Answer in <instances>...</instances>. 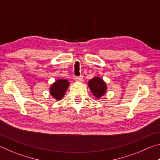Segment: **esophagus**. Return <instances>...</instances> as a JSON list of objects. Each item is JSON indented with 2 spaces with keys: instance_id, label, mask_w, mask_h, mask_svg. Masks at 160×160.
Wrapping results in <instances>:
<instances>
[{
  "instance_id": "esophagus-1",
  "label": "esophagus",
  "mask_w": 160,
  "mask_h": 160,
  "mask_svg": "<svg viewBox=\"0 0 160 160\" xmlns=\"http://www.w3.org/2000/svg\"><path fill=\"white\" fill-rule=\"evenodd\" d=\"M82 79H83V78L82 75H80V76H78L75 78V80H76V82H82Z\"/></svg>"
}]
</instances>
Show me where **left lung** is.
Returning <instances> with one entry per match:
<instances>
[{"label": "left lung", "instance_id": "1", "mask_svg": "<svg viewBox=\"0 0 160 160\" xmlns=\"http://www.w3.org/2000/svg\"><path fill=\"white\" fill-rule=\"evenodd\" d=\"M88 85L90 87L92 92L97 98L101 97L104 94L107 90V85L105 82L99 78H94L88 82Z\"/></svg>", "mask_w": 160, "mask_h": 160}]
</instances>
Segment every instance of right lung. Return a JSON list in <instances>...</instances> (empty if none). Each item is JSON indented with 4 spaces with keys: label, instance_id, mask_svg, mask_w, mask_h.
<instances>
[{
    "label": "right lung",
    "instance_id": "obj_1",
    "mask_svg": "<svg viewBox=\"0 0 160 160\" xmlns=\"http://www.w3.org/2000/svg\"><path fill=\"white\" fill-rule=\"evenodd\" d=\"M69 86L68 81L66 80H58L51 85L50 88L51 94L56 99L60 100L63 97Z\"/></svg>",
    "mask_w": 160,
    "mask_h": 160
}]
</instances>
